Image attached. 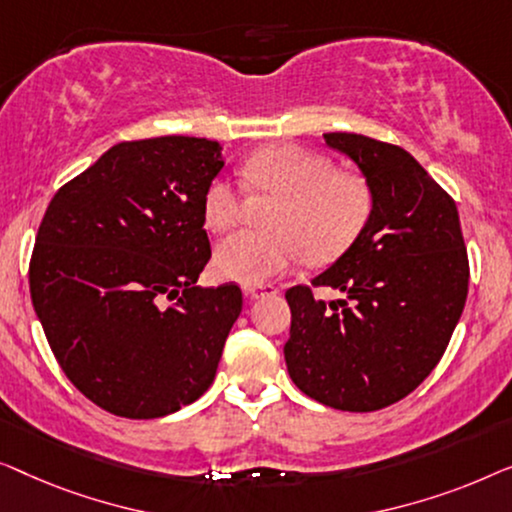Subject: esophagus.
Wrapping results in <instances>:
<instances>
[{"label":"esophagus","instance_id":"34e87169","mask_svg":"<svg viewBox=\"0 0 512 512\" xmlns=\"http://www.w3.org/2000/svg\"><path fill=\"white\" fill-rule=\"evenodd\" d=\"M243 292H246L248 299H259V297H273V294L278 292V287L271 283H255V285H243Z\"/></svg>","mask_w":512,"mask_h":512}]
</instances>
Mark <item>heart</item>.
<instances>
[{
	"instance_id": "1",
	"label": "heart",
	"mask_w": 512,
	"mask_h": 512,
	"mask_svg": "<svg viewBox=\"0 0 512 512\" xmlns=\"http://www.w3.org/2000/svg\"><path fill=\"white\" fill-rule=\"evenodd\" d=\"M243 178L280 201L266 220L269 232H239L215 250V271L225 280L253 285L280 276L301 259L325 264L341 257L364 232L373 211L369 183L336 171L327 155L301 146H269L243 162ZM243 213L239 185L218 176L206 185L201 215L208 229L227 232Z\"/></svg>"
}]
</instances>
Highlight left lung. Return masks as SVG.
<instances>
[{"instance_id":"obj_1","label":"left lung","mask_w":512,"mask_h":512,"mask_svg":"<svg viewBox=\"0 0 512 512\" xmlns=\"http://www.w3.org/2000/svg\"><path fill=\"white\" fill-rule=\"evenodd\" d=\"M373 192L364 232L313 278L345 294L325 304L308 285L292 311V383L336 410L371 413L401 401L441 362L469 294V257L455 199L413 155L362 134L331 132Z\"/></svg>"}]
</instances>
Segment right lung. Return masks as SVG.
I'll list each match as a JSON object with an SVG mask.
<instances>
[{
	"label": "right lung",
	"mask_w": 512,
	"mask_h": 512,
	"mask_svg": "<svg viewBox=\"0 0 512 512\" xmlns=\"http://www.w3.org/2000/svg\"><path fill=\"white\" fill-rule=\"evenodd\" d=\"M218 141H122L50 199L30 294L81 394L129 420L176 413L211 387L241 287H197L211 259L201 197Z\"/></svg>",
	"instance_id": "1"
}]
</instances>
